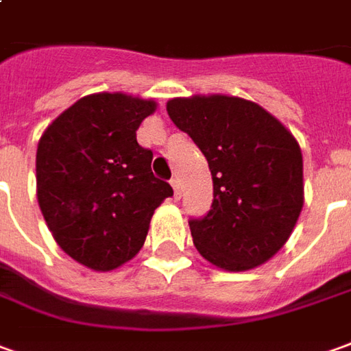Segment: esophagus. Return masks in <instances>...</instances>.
Segmentation results:
<instances>
[{
	"instance_id": "obj_1",
	"label": "esophagus",
	"mask_w": 351,
	"mask_h": 351,
	"mask_svg": "<svg viewBox=\"0 0 351 351\" xmlns=\"http://www.w3.org/2000/svg\"><path fill=\"white\" fill-rule=\"evenodd\" d=\"M171 187H173V195H176V199H180L181 191H180V180H178V178H173V180H171Z\"/></svg>"
}]
</instances>
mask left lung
Instances as JSON below:
<instances>
[{"label":"left lung","mask_w":351,"mask_h":351,"mask_svg":"<svg viewBox=\"0 0 351 351\" xmlns=\"http://www.w3.org/2000/svg\"><path fill=\"white\" fill-rule=\"evenodd\" d=\"M166 110L212 171V208L189 219L197 250L226 271L265 263L289 241L304 206L298 141L265 108L241 97H176Z\"/></svg>","instance_id":"obj_1"}]
</instances>
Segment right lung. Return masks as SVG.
Instances as JSON below:
<instances>
[{"instance_id":"add662e5","label":"right lung","mask_w":351,"mask_h":351,"mask_svg":"<svg viewBox=\"0 0 351 351\" xmlns=\"http://www.w3.org/2000/svg\"><path fill=\"white\" fill-rule=\"evenodd\" d=\"M156 110L152 99L86 95L43 132L36 187L45 223L72 260L112 271L141 250L154 210L173 195L154 178L152 152L135 132Z\"/></svg>"}]
</instances>
